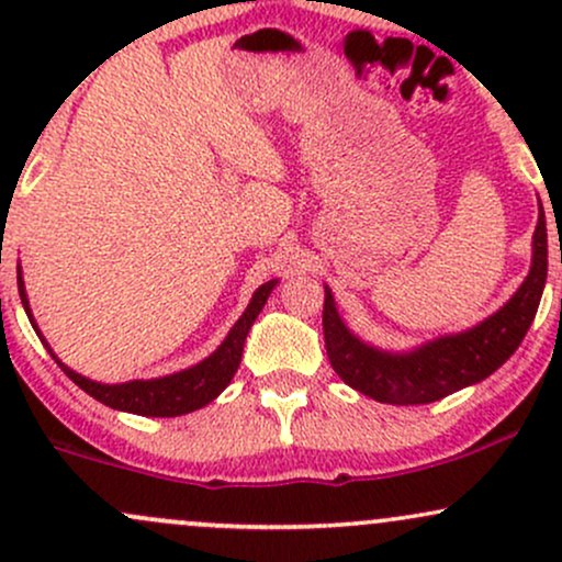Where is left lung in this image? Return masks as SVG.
I'll return each instance as SVG.
<instances>
[{"instance_id": "1", "label": "left lung", "mask_w": 562, "mask_h": 562, "mask_svg": "<svg viewBox=\"0 0 562 562\" xmlns=\"http://www.w3.org/2000/svg\"><path fill=\"white\" fill-rule=\"evenodd\" d=\"M547 282V222L539 200V222L531 245V269L524 285L499 312L462 333L438 335L409 351H383L364 344L340 319L325 285L322 330L333 370L344 383L383 404H430L481 383L499 370L526 338Z\"/></svg>"}]
</instances>
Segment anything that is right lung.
Returning <instances> with one entry per match:
<instances>
[{"instance_id":"1","label":"right lung","mask_w":562,"mask_h":562,"mask_svg":"<svg viewBox=\"0 0 562 562\" xmlns=\"http://www.w3.org/2000/svg\"><path fill=\"white\" fill-rule=\"evenodd\" d=\"M277 288V280L263 282L261 288H256L254 299H250L248 308L243 312V317L235 322V327L227 333V338L222 340V346L216 348L211 357H205L203 362L187 367L182 372H173V375H164V378H153V380H128V383H97V380H89L79 375L76 370H70L55 357V351L49 348L47 340H44L42 330H38L34 314H31L29 306V295H25V285H23V274L21 267H18V293H21L23 308L29 314L31 325L42 344L47 346V351L53 353V359L63 367V372L79 385L81 391H87L89 396H94L97 402H102L111 409H121V412H132V415H142V417H177V415H187V412H195L200 406H205L229 385V380L235 378L237 367H240L243 359V346L245 338H248L250 325H254L256 317L261 314L263 303H267L269 293Z\"/></svg>"}]
</instances>
